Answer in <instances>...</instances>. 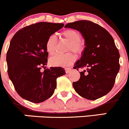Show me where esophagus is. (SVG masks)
<instances>
[{
  "label": "esophagus",
  "mask_w": 129,
  "mask_h": 129,
  "mask_svg": "<svg viewBox=\"0 0 129 129\" xmlns=\"http://www.w3.org/2000/svg\"><path fill=\"white\" fill-rule=\"evenodd\" d=\"M64 70L66 73H70L71 71H72V69H71V68H66Z\"/></svg>",
  "instance_id": "1"
}]
</instances>
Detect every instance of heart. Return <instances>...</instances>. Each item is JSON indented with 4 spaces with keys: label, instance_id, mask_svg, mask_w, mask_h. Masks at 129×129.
<instances>
[{
    "label": "heart",
    "instance_id": "obj_1",
    "mask_svg": "<svg viewBox=\"0 0 129 129\" xmlns=\"http://www.w3.org/2000/svg\"><path fill=\"white\" fill-rule=\"evenodd\" d=\"M61 36L69 41L67 50L73 51L76 54H81L84 51V45L81 42V34L76 30L73 29H66L61 33ZM57 38L54 35H51L46 42V49L50 55H53L56 52ZM76 59V55L72 52L63 54H56L52 57L49 63L54 66H67L71 64Z\"/></svg>",
    "mask_w": 129,
    "mask_h": 129
}]
</instances>
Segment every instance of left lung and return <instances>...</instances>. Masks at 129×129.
Masks as SVG:
<instances>
[{
  "label": "left lung",
  "mask_w": 129,
  "mask_h": 129,
  "mask_svg": "<svg viewBox=\"0 0 129 129\" xmlns=\"http://www.w3.org/2000/svg\"><path fill=\"white\" fill-rule=\"evenodd\" d=\"M64 27L77 30L85 42L81 58L73 68L87 69L73 83L74 89L88 100L102 97L112 89L120 69V54L113 38L104 27L86 20L68 23Z\"/></svg>",
  "instance_id": "obj_1"
}]
</instances>
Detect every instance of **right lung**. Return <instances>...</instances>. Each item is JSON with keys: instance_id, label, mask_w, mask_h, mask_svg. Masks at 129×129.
Segmentation results:
<instances>
[{"instance_id": "add662e5", "label": "right lung", "mask_w": 129, "mask_h": 129, "mask_svg": "<svg viewBox=\"0 0 129 129\" xmlns=\"http://www.w3.org/2000/svg\"><path fill=\"white\" fill-rule=\"evenodd\" d=\"M64 24L40 22L17 32L10 43L6 60L9 77L22 99L41 103L50 98L56 79L66 74L63 68L51 67L41 71L48 63L46 42Z\"/></svg>"}]
</instances>
